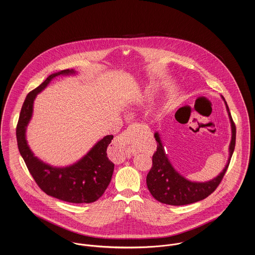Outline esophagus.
<instances>
[{
	"instance_id": "obj_1",
	"label": "esophagus",
	"mask_w": 255,
	"mask_h": 255,
	"mask_svg": "<svg viewBox=\"0 0 255 255\" xmlns=\"http://www.w3.org/2000/svg\"><path fill=\"white\" fill-rule=\"evenodd\" d=\"M133 127H129L127 130H125L121 135H119L111 147L112 152H110L111 159L116 163H122L126 159V147L130 143L133 132Z\"/></svg>"
}]
</instances>
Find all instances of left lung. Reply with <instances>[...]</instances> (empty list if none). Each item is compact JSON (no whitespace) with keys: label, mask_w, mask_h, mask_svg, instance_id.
<instances>
[{"label":"left lung","mask_w":255,"mask_h":255,"mask_svg":"<svg viewBox=\"0 0 255 255\" xmlns=\"http://www.w3.org/2000/svg\"><path fill=\"white\" fill-rule=\"evenodd\" d=\"M231 127V140L228 147V162L223 171L208 181H192L179 174L169 159L158 131L154 133L157 148L152 156V167L147 175V186L151 196L162 203L170 205H185L201 201L212 194L222 181L228 170L235 148L236 128L232 120L228 104L223 96Z\"/></svg>","instance_id":"left-lung-1"}]
</instances>
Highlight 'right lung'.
Returning <instances> with one entry per match:
<instances>
[{
    "label": "right lung",
    "instance_id": "right-lung-1",
    "mask_svg": "<svg viewBox=\"0 0 255 255\" xmlns=\"http://www.w3.org/2000/svg\"><path fill=\"white\" fill-rule=\"evenodd\" d=\"M76 74L77 71L73 69L54 73L27 94L20 112L16 137L20 154L42 191L60 201L90 203L99 200L110 183L114 164L108 159L107 149L113 135H107L99 140L84 156L74 164L66 167H54L34 155L27 144L26 134L36 96L55 78Z\"/></svg>",
    "mask_w": 255,
    "mask_h": 255
}]
</instances>
